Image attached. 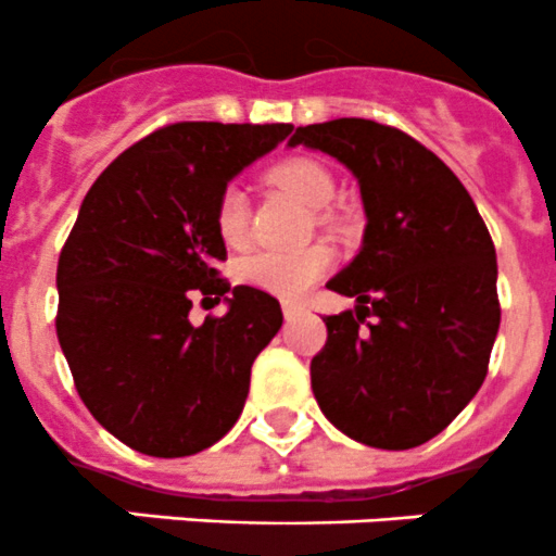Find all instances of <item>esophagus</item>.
I'll return each mask as SVG.
<instances>
[{
    "label": "esophagus",
    "mask_w": 556,
    "mask_h": 556,
    "mask_svg": "<svg viewBox=\"0 0 556 556\" xmlns=\"http://www.w3.org/2000/svg\"><path fill=\"white\" fill-rule=\"evenodd\" d=\"M280 307H283V316L289 318V321H291V318L300 316V313H302V307L294 305V302H283V305H280Z\"/></svg>",
    "instance_id": "1"
}]
</instances>
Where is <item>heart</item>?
Wrapping results in <instances>:
<instances>
[{"instance_id":"1","label":"heart","mask_w":556,"mask_h":556,"mask_svg":"<svg viewBox=\"0 0 556 556\" xmlns=\"http://www.w3.org/2000/svg\"><path fill=\"white\" fill-rule=\"evenodd\" d=\"M273 184L283 186L294 197H300L305 205L321 207L332 200L334 180L318 162L305 156L283 159L270 169ZM216 232L229 249H243L249 243V200L243 189L229 184L218 194L216 202ZM334 254L329 245L313 243L307 249L296 251H276L262 249L254 254L243 256L238 265L240 278L249 286L270 294L296 296L311 289L324 273L332 267Z\"/></svg>"}]
</instances>
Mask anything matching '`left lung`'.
Masks as SVG:
<instances>
[{
    "label": "left lung",
    "mask_w": 556,
    "mask_h": 556,
    "mask_svg": "<svg viewBox=\"0 0 556 556\" xmlns=\"http://www.w3.org/2000/svg\"><path fill=\"white\" fill-rule=\"evenodd\" d=\"M300 142L356 175L367 213L362 251L327 283L359 305L324 316L316 403L365 446H421L486 378L500 327L492 235L457 175L403 129L334 118L296 126L289 146Z\"/></svg>",
    "instance_id": "8db88e82"
}]
</instances>
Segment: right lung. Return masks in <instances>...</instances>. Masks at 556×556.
Returning a JSON list of instances; mask_svg holds the SVG:
<instances>
[{
	"mask_svg": "<svg viewBox=\"0 0 556 556\" xmlns=\"http://www.w3.org/2000/svg\"><path fill=\"white\" fill-rule=\"evenodd\" d=\"M291 129L167 124L110 162L80 205L59 256L56 334L86 408L135 452L189 457L243 414L251 365L283 313L218 273L216 202ZM197 295L230 311L191 325Z\"/></svg>",
	"mask_w": 556,
	"mask_h": 556,
	"instance_id": "right-lung-1",
	"label": "right lung"
}]
</instances>
